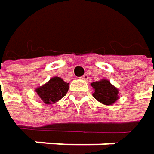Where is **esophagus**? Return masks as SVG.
Masks as SVG:
<instances>
[{"label":"esophagus","mask_w":154,"mask_h":154,"mask_svg":"<svg viewBox=\"0 0 154 154\" xmlns=\"http://www.w3.org/2000/svg\"><path fill=\"white\" fill-rule=\"evenodd\" d=\"M81 79H83V80H87V79H88V76H87L86 74H85L83 77H81Z\"/></svg>","instance_id":"1"}]
</instances>
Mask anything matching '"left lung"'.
Returning a JSON list of instances; mask_svg holds the SVG:
<instances>
[{
  "label": "left lung",
  "mask_w": 154,
  "mask_h": 154,
  "mask_svg": "<svg viewBox=\"0 0 154 154\" xmlns=\"http://www.w3.org/2000/svg\"><path fill=\"white\" fill-rule=\"evenodd\" d=\"M94 88L93 96L104 105H111L119 99V90L107 79L91 83Z\"/></svg>",
  "instance_id": "left-lung-1"
}]
</instances>
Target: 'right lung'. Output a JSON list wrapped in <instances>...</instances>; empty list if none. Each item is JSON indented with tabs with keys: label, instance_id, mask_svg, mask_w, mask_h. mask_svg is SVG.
<instances>
[{
	"label": "right lung",
	"instance_id": "1",
	"mask_svg": "<svg viewBox=\"0 0 154 154\" xmlns=\"http://www.w3.org/2000/svg\"><path fill=\"white\" fill-rule=\"evenodd\" d=\"M69 84L59 77H51L46 84L35 89L36 94L45 104L55 103L66 95Z\"/></svg>",
	"mask_w": 154,
	"mask_h": 154
}]
</instances>
